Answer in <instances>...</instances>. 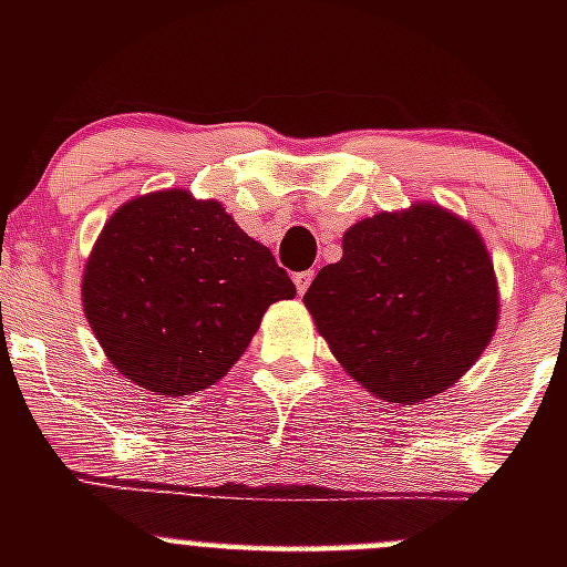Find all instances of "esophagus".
Segmentation results:
<instances>
[{
  "instance_id": "esophagus-1",
  "label": "esophagus",
  "mask_w": 567,
  "mask_h": 567,
  "mask_svg": "<svg viewBox=\"0 0 567 567\" xmlns=\"http://www.w3.org/2000/svg\"><path fill=\"white\" fill-rule=\"evenodd\" d=\"M311 279H315V271H298V275H292V282H296V290H298V296H303L306 290H309V285H311Z\"/></svg>"
}]
</instances>
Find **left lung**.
I'll use <instances>...</instances> for the list:
<instances>
[{"instance_id": "left-lung-1", "label": "left lung", "mask_w": 567, "mask_h": 567, "mask_svg": "<svg viewBox=\"0 0 567 567\" xmlns=\"http://www.w3.org/2000/svg\"><path fill=\"white\" fill-rule=\"evenodd\" d=\"M306 309L341 368L383 402L451 389L498 324V279L470 220L432 202L375 213L343 234Z\"/></svg>"}]
</instances>
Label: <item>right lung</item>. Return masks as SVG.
Wrapping results in <instances>:
<instances>
[{
  "instance_id": "obj_1",
  "label": "right lung",
  "mask_w": 567,
  "mask_h": 567,
  "mask_svg": "<svg viewBox=\"0 0 567 567\" xmlns=\"http://www.w3.org/2000/svg\"><path fill=\"white\" fill-rule=\"evenodd\" d=\"M296 296L271 250L186 188L116 207L82 275L109 362L146 392L184 396L229 373L271 303Z\"/></svg>"
}]
</instances>
